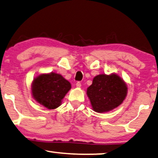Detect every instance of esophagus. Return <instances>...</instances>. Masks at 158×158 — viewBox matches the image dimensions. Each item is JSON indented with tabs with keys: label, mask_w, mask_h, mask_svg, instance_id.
<instances>
[{
	"label": "esophagus",
	"mask_w": 158,
	"mask_h": 158,
	"mask_svg": "<svg viewBox=\"0 0 158 158\" xmlns=\"http://www.w3.org/2000/svg\"><path fill=\"white\" fill-rule=\"evenodd\" d=\"M76 86H77V87H78V88L81 87V84L80 81H78V82H77V84H76Z\"/></svg>",
	"instance_id": "esophagus-1"
}]
</instances>
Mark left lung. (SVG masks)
<instances>
[{
	"label": "left lung",
	"instance_id": "1",
	"mask_svg": "<svg viewBox=\"0 0 158 158\" xmlns=\"http://www.w3.org/2000/svg\"><path fill=\"white\" fill-rule=\"evenodd\" d=\"M128 87L116 73L99 74L87 88V94L92 108L97 113H106L118 107L127 95Z\"/></svg>",
	"mask_w": 158,
	"mask_h": 158
}]
</instances>
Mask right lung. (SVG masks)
Returning a JSON list of instances; mask_svg holds the SVG:
<instances>
[{"label":"right lung","mask_w":158,"mask_h":158,"mask_svg":"<svg viewBox=\"0 0 158 158\" xmlns=\"http://www.w3.org/2000/svg\"><path fill=\"white\" fill-rule=\"evenodd\" d=\"M31 87L33 98L46 108L52 110L61 105L71 85L59 73L51 72L37 76Z\"/></svg>","instance_id":"obj_1"}]
</instances>
